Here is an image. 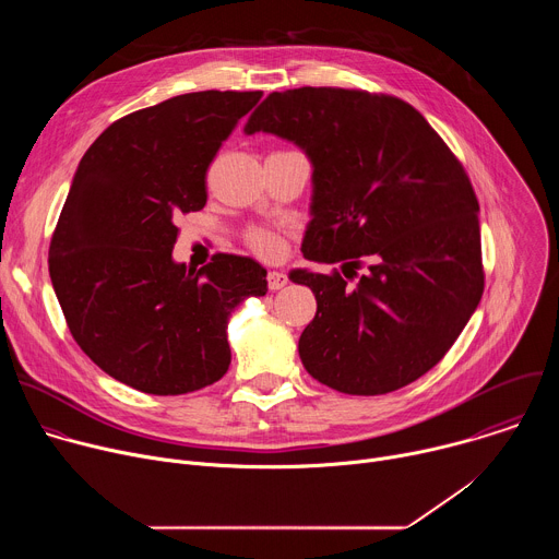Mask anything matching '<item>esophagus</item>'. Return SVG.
I'll return each instance as SVG.
<instances>
[{
	"instance_id": "34e87169",
	"label": "esophagus",
	"mask_w": 559,
	"mask_h": 559,
	"mask_svg": "<svg viewBox=\"0 0 559 559\" xmlns=\"http://www.w3.org/2000/svg\"><path fill=\"white\" fill-rule=\"evenodd\" d=\"M267 285H270V289L272 292H276V289H283L285 285H287V274L285 272H270L267 274Z\"/></svg>"
}]
</instances>
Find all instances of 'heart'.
<instances>
[{"label": "heart", "mask_w": 559, "mask_h": 559, "mask_svg": "<svg viewBox=\"0 0 559 559\" xmlns=\"http://www.w3.org/2000/svg\"><path fill=\"white\" fill-rule=\"evenodd\" d=\"M250 246L263 257H274L281 250V238L274 231H267V229H252L250 231Z\"/></svg>", "instance_id": "1"}]
</instances>
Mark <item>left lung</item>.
<instances>
[{"label": "left lung", "instance_id": "1", "mask_svg": "<svg viewBox=\"0 0 559 559\" xmlns=\"http://www.w3.org/2000/svg\"><path fill=\"white\" fill-rule=\"evenodd\" d=\"M296 143L313 194L302 257L341 272L292 270L316 296L298 341L305 369L341 393L401 389L451 349L485 292L480 221L462 164L403 99L345 88L272 93L246 134Z\"/></svg>", "mask_w": 559, "mask_h": 559}]
</instances>
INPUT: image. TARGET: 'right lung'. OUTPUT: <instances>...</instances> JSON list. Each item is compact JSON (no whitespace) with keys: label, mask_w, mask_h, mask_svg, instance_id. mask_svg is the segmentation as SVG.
<instances>
[{"label":"right lung","mask_w":559,"mask_h":559,"mask_svg":"<svg viewBox=\"0 0 559 559\" xmlns=\"http://www.w3.org/2000/svg\"><path fill=\"white\" fill-rule=\"evenodd\" d=\"M261 97H173L115 121L79 162L50 281L76 345L132 389L181 395L223 378L231 311L267 292V272L248 257L216 254L201 270L173 259L175 221L203 210L212 158Z\"/></svg>","instance_id":"add662e5"}]
</instances>
